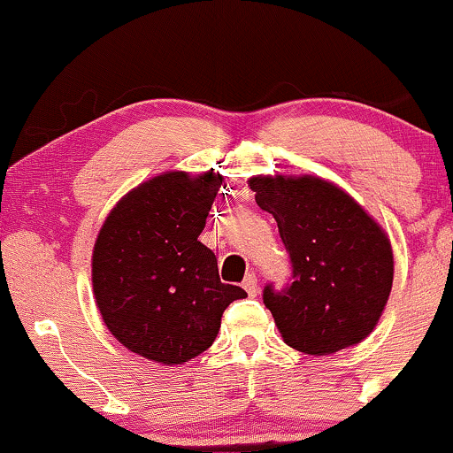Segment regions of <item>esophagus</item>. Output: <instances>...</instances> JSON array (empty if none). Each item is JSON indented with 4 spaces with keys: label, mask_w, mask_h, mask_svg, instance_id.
<instances>
[{
    "label": "esophagus",
    "mask_w": 453,
    "mask_h": 453,
    "mask_svg": "<svg viewBox=\"0 0 453 453\" xmlns=\"http://www.w3.org/2000/svg\"><path fill=\"white\" fill-rule=\"evenodd\" d=\"M242 288L247 289V294L249 296H257V292H259V285H257V277L256 274H247V277H244V280H242Z\"/></svg>",
    "instance_id": "obj_1"
}]
</instances>
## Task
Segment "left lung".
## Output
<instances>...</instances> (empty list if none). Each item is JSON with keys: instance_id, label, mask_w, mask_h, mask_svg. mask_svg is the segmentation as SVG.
<instances>
[{"instance_id": "left-lung-1", "label": "left lung", "mask_w": 453, "mask_h": 453, "mask_svg": "<svg viewBox=\"0 0 453 453\" xmlns=\"http://www.w3.org/2000/svg\"><path fill=\"white\" fill-rule=\"evenodd\" d=\"M259 209L277 219L292 279L264 288L283 341L327 356L366 339L392 292V244L345 191L315 176H253Z\"/></svg>"}]
</instances>
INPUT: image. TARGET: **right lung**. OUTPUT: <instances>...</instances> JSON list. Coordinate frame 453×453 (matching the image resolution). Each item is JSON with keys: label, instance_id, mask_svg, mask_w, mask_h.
Listing matches in <instances>:
<instances>
[{"label": "right lung", "instance_id": "right-lung-1", "mask_svg": "<svg viewBox=\"0 0 453 453\" xmlns=\"http://www.w3.org/2000/svg\"><path fill=\"white\" fill-rule=\"evenodd\" d=\"M221 176L165 173L123 197L93 249V292L112 336L161 364H183L215 341L223 311L247 296L221 283L197 236Z\"/></svg>", "mask_w": 453, "mask_h": 453}]
</instances>
